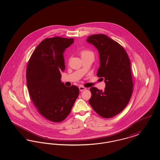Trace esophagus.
I'll list each match as a JSON object with an SVG mask.
<instances>
[{
	"instance_id": "34e87169",
	"label": "esophagus",
	"mask_w": 160,
	"mask_h": 160,
	"mask_svg": "<svg viewBox=\"0 0 160 160\" xmlns=\"http://www.w3.org/2000/svg\"><path fill=\"white\" fill-rule=\"evenodd\" d=\"M87 88H86L85 87H82V86H80V87H79V90H80V91H83L85 90Z\"/></svg>"
}]
</instances>
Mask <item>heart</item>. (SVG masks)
<instances>
[{"label": "heart", "instance_id": "b5f03b06", "mask_svg": "<svg viewBox=\"0 0 160 160\" xmlns=\"http://www.w3.org/2000/svg\"><path fill=\"white\" fill-rule=\"evenodd\" d=\"M80 54L81 56V58L83 59L84 58H87V57H89V56H94V54L93 53L88 50H82L80 52Z\"/></svg>", "mask_w": 160, "mask_h": 160}]
</instances>
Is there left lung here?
<instances>
[{"label":"left lung","instance_id":"left-lung-1","mask_svg":"<svg viewBox=\"0 0 160 160\" xmlns=\"http://www.w3.org/2000/svg\"><path fill=\"white\" fill-rule=\"evenodd\" d=\"M87 42L99 52L100 68L97 75L106 83L103 91L90 88L89 103L102 117L111 118L124 109L131 97L133 83L130 61L124 48L105 34L89 36Z\"/></svg>","mask_w":160,"mask_h":160}]
</instances>
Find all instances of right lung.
I'll use <instances>...</instances> for the list:
<instances>
[{"label": "right lung", "mask_w": 160, "mask_h": 160, "mask_svg": "<svg viewBox=\"0 0 160 160\" xmlns=\"http://www.w3.org/2000/svg\"><path fill=\"white\" fill-rule=\"evenodd\" d=\"M73 38L60 37L42 41L32 54L26 70L28 89L39 113L53 122L66 119L79 94L74 85L67 87L61 80L65 70L63 54Z\"/></svg>", "instance_id": "1"}]
</instances>
